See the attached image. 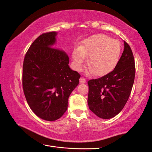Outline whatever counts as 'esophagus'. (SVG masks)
<instances>
[{
    "mask_svg": "<svg viewBox=\"0 0 152 152\" xmlns=\"http://www.w3.org/2000/svg\"><path fill=\"white\" fill-rule=\"evenodd\" d=\"M86 82V79H85L84 77H81L80 79V83H85Z\"/></svg>",
    "mask_w": 152,
    "mask_h": 152,
    "instance_id": "1",
    "label": "esophagus"
}]
</instances>
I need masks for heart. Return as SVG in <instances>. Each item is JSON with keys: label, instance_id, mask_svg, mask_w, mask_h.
Returning <instances> with one entry per match:
<instances>
[{"label": "heart", "instance_id": "b5f03b06", "mask_svg": "<svg viewBox=\"0 0 152 152\" xmlns=\"http://www.w3.org/2000/svg\"><path fill=\"white\" fill-rule=\"evenodd\" d=\"M121 53L119 42L104 34L93 35L84 39L79 48L72 54L74 67L77 70L83 68L86 57H89L88 72L103 76L110 72L118 64Z\"/></svg>", "mask_w": 152, "mask_h": 152}]
</instances>
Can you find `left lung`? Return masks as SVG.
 <instances>
[{"label": "left lung", "mask_w": 152, "mask_h": 152, "mask_svg": "<svg viewBox=\"0 0 152 152\" xmlns=\"http://www.w3.org/2000/svg\"><path fill=\"white\" fill-rule=\"evenodd\" d=\"M124 49L113 70L100 78L91 80L87 103L98 117L109 119L118 115L129 97L135 80V65L129 45Z\"/></svg>", "instance_id": "obj_1"}]
</instances>
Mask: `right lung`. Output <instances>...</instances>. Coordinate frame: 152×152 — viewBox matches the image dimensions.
Masks as SVG:
<instances>
[{
  "mask_svg": "<svg viewBox=\"0 0 152 152\" xmlns=\"http://www.w3.org/2000/svg\"><path fill=\"white\" fill-rule=\"evenodd\" d=\"M58 32L43 34L31 45L24 57L23 87L30 109L38 117L54 121L68 107L70 94L80 75L69 65L63 50L55 48Z\"/></svg>",
  "mask_w": 152,
  "mask_h": 152,
  "instance_id": "obj_1",
  "label": "right lung"
}]
</instances>
